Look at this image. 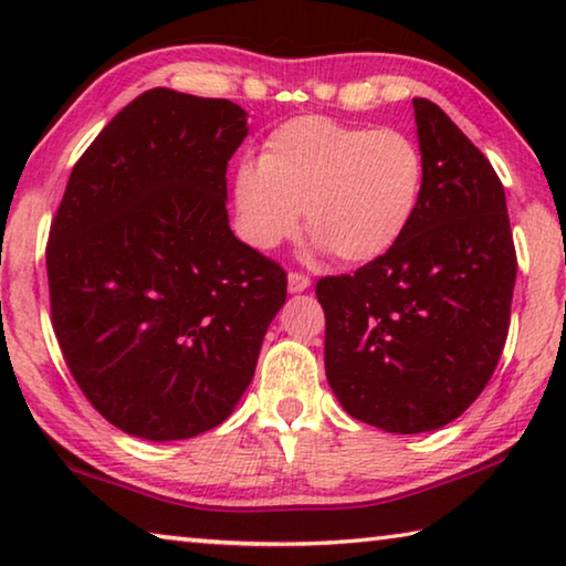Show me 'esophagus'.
Masks as SVG:
<instances>
[{
    "mask_svg": "<svg viewBox=\"0 0 566 566\" xmlns=\"http://www.w3.org/2000/svg\"><path fill=\"white\" fill-rule=\"evenodd\" d=\"M310 284H312L310 274H304V272H290V292H292V294L304 292Z\"/></svg>",
    "mask_w": 566,
    "mask_h": 566,
    "instance_id": "34e87169",
    "label": "esophagus"
}]
</instances>
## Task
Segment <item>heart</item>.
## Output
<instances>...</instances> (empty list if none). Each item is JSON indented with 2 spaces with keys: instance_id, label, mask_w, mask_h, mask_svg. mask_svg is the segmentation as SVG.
I'll return each mask as SVG.
<instances>
[{
  "instance_id": "heart-1",
  "label": "heart",
  "mask_w": 566,
  "mask_h": 566,
  "mask_svg": "<svg viewBox=\"0 0 566 566\" xmlns=\"http://www.w3.org/2000/svg\"><path fill=\"white\" fill-rule=\"evenodd\" d=\"M421 191L424 159L409 134L306 114L264 139L260 161L237 167V232L270 252L296 237L304 212L319 247L339 262L367 264L407 234Z\"/></svg>"
}]
</instances>
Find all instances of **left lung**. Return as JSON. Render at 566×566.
Segmentation results:
<instances>
[{
	"instance_id": "obj_1",
	"label": "left lung",
	"mask_w": 566,
	"mask_h": 566,
	"mask_svg": "<svg viewBox=\"0 0 566 566\" xmlns=\"http://www.w3.org/2000/svg\"><path fill=\"white\" fill-rule=\"evenodd\" d=\"M424 191L407 234L354 274L322 276L324 367L354 419L432 432L482 395L510 334L516 249L500 177L429 99H415Z\"/></svg>"
}]
</instances>
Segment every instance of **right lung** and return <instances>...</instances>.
<instances>
[{
	"instance_id": "obj_1",
	"label": "right lung",
	"mask_w": 566,
	"mask_h": 566,
	"mask_svg": "<svg viewBox=\"0 0 566 566\" xmlns=\"http://www.w3.org/2000/svg\"><path fill=\"white\" fill-rule=\"evenodd\" d=\"M229 99L149 90L76 159L50 227L52 327L82 395L122 432L167 442L232 415L286 300V272L239 242Z\"/></svg>"
}]
</instances>
